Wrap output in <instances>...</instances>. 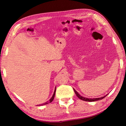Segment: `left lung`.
<instances>
[{
  "label": "left lung",
  "mask_w": 126,
  "mask_h": 126,
  "mask_svg": "<svg viewBox=\"0 0 126 126\" xmlns=\"http://www.w3.org/2000/svg\"><path fill=\"white\" fill-rule=\"evenodd\" d=\"M73 89H74V92H75L77 96L80 99L83 100V101H87V102L97 101H99V100H101V99H102L103 98H104L107 95H105V96L102 97H101V98H86V97H83L81 96V95L77 92L75 90V89H74V88H73Z\"/></svg>",
  "instance_id": "1"
}]
</instances>
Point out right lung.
I'll list each match as a JSON object with an SVG mask.
<instances>
[{
    "label": "right lung",
    "mask_w": 126,
    "mask_h": 126,
    "mask_svg": "<svg viewBox=\"0 0 126 126\" xmlns=\"http://www.w3.org/2000/svg\"><path fill=\"white\" fill-rule=\"evenodd\" d=\"M55 91H56V88H55V90H54V93H53V96H52V98H51L49 99V101H48V102H46V103H43V104H39V106H44V105H46V104H47L48 103H51V102H52L53 101V100L54 99V98L55 94Z\"/></svg>",
    "instance_id": "obj_1"
}]
</instances>
